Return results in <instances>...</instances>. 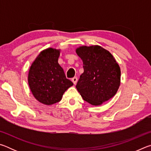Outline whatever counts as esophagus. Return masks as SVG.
<instances>
[{"label":"esophagus","instance_id":"obj_1","mask_svg":"<svg viewBox=\"0 0 151 151\" xmlns=\"http://www.w3.org/2000/svg\"><path fill=\"white\" fill-rule=\"evenodd\" d=\"M77 81H78V78L76 77V76H75V77H73L72 78V81H73V83H74V85H76Z\"/></svg>","mask_w":151,"mask_h":151}]
</instances>
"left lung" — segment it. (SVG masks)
Returning <instances> with one entry per match:
<instances>
[{"label":"left lung","mask_w":151,"mask_h":151,"mask_svg":"<svg viewBox=\"0 0 151 151\" xmlns=\"http://www.w3.org/2000/svg\"><path fill=\"white\" fill-rule=\"evenodd\" d=\"M76 52L84 68L76 88L84 100L97 106L115 95L121 83V69L113 56L97 45L81 47Z\"/></svg>","instance_id":"8db88e82"}]
</instances>
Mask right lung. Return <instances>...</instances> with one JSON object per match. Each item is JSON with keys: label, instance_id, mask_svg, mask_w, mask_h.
<instances>
[{"label": "right lung", "instance_id": "obj_1", "mask_svg": "<svg viewBox=\"0 0 151 151\" xmlns=\"http://www.w3.org/2000/svg\"><path fill=\"white\" fill-rule=\"evenodd\" d=\"M60 50L42 51L30 66L28 81L33 95L40 103L50 105L59 102L65 92L73 85L58 63Z\"/></svg>", "mask_w": 151, "mask_h": 151}]
</instances>
